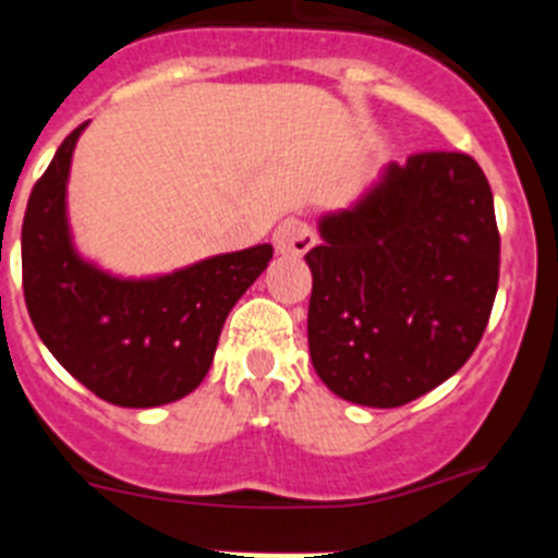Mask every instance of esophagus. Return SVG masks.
Instances as JSON below:
<instances>
[{
    "instance_id": "34e87169",
    "label": "esophagus",
    "mask_w": 558,
    "mask_h": 558,
    "mask_svg": "<svg viewBox=\"0 0 558 558\" xmlns=\"http://www.w3.org/2000/svg\"><path fill=\"white\" fill-rule=\"evenodd\" d=\"M274 243L282 254H307L315 245V231L307 220L302 218H284L276 226Z\"/></svg>"
}]
</instances>
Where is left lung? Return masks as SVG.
Segmentation results:
<instances>
[{
	"mask_svg": "<svg viewBox=\"0 0 558 558\" xmlns=\"http://www.w3.org/2000/svg\"><path fill=\"white\" fill-rule=\"evenodd\" d=\"M318 234L304 256L307 340L329 391L399 408L470 360L500 270L495 201L472 156L388 161L352 206L318 218Z\"/></svg>",
	"mask_w": 558,
	"mask_h": 558,
	"instance_id": "1",
	"label": "left lung"
}]
</instances>
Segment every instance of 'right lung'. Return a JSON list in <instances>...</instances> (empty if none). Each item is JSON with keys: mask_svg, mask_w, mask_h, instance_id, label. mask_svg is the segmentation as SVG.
<instances>
[{"mask_svg": "<svg viewBox=\"0 0 558 558\" xmlns=\"http://www.w3.org/2000/svg\"><path fill=\"white\" fill-rule=\"evenodd\" d=\"M86 125L69 133L29 192L24 302L44 347L88 391L120 408H159L204 383L231 307L268 268L274 245L153 276L113 274L83 256L69 223L66 186Z\"/></svg>", "mask_w": 558, "mask_h": 558, "instance_id": "right-lung-1", "label": "right lung"}]
</instances>
